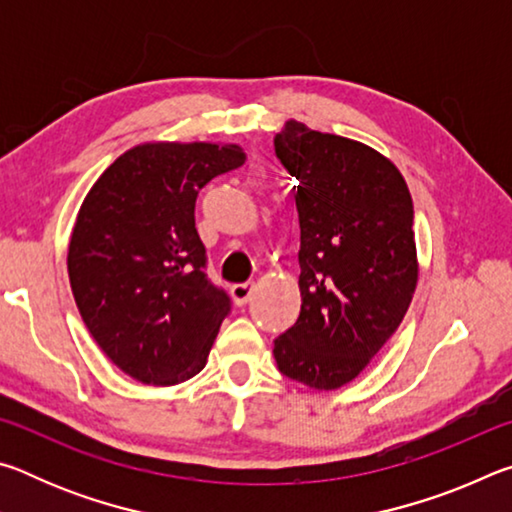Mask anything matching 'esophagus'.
<instances>
[{"label":"esophagus","instance_id":"obj_1","mask_svg":"<svg viewBox=\"0 0 512 512\" xmlns=\"http://www.w3.org/2000/svg\"><path fill=\"white\" fill-rule=\"evenodd\" d=\"M232 298H235L237 305H246V302L253 298L255 293V282H239V284H232Z\"/></svg>","mask_w":512,"mask_h":512}]
</instances>
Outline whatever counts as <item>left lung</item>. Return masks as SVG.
<instances>
[{
	"instance_id": "obj_1",
	"label": "left lung",
	"mask_w": 512,
	"mask_h": 512,
	"mask_svg": "<svg viewBox=\"0 0 512 512\" xmlns=\"http://www.w3.org/2000/svg\"><path fill=\"white\" fill-rule=\"evenodd\" d=\"M273 146L298 180L302 296L273 354L284 377L329 391L368 366L411 305L413 201L395 164L366 144L289 121Z\"/></svg>"
}]
</instances>
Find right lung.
<instances>
[{
  "mask_svg": "<svg viewBox=\"0 0 512 512\" xmlns=\"http://www.w3.org/2000/svg\"><path fill=\"white\" fill-rule=\"evenodd\" d=\"M235 144H144L85 196L69 241V284L92 339L126 375L153 386L201 372L230 314L207 277L198 192L244 164Z\"/></svg>",
  "mask_w": 512,
  "mask_h": 512,
  "instance_id": "1",
  "label": "right lung"
}]
</instances>
